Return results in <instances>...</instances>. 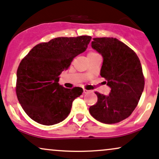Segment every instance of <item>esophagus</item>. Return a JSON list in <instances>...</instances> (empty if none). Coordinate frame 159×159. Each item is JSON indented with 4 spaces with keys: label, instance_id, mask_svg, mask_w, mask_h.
I'll use <instances>...</instances> for the list:
<instances>
[{
    "label": "esophagus",
    "instance_id": "obj_1",
    "mask_svg": "<svg viewBox=\"0 0 159 159\" xmlns=\"http://www.w3.org/2000/svg\"><path fill=\"white\" fill-rule=\"evenodd\" d=\"M89 92V90H85V89H84V90H83V93H87Z\"/></svg>",
    "mask_w": 159,
    "mask_h": 159
}]
</instances>
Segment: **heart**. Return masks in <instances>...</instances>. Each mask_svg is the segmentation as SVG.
Wrapping results in <instances>:
<instances>
[{
    "mask_svg": "<svg viewBox=\"0 0 159 159\" xmlns=\"http://www.w3.org/2000/svg\"><path fill=\"white\" fill-rule=\"evenodd\" d=\"M96 54V52H90L87 53V56L92 55V54Z\"/></svg>",
    "mask_w": 159,
    "mask_h": 159,
    "instance_id": "obj_1",
    "label": "heart"
}]
</instances>
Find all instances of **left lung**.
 Here are the masks:
<instances>
[{
    "label": "left lung",
    "instance_id": "1",
    "mask_svg": "<svg viewBox=\"0 0 159 159\" xmlns=\"http://www.w3.org/2000/svg\"><path fill=\"white\" fill-rule=\"evenodd\" d=\"M92 48L103 57L100 75L111 92L108 96L95 93L98 101L90 107V114L101 123H119L132 114L143 93L145 81L140 60L116 38H94Z\"/></svg>",
    "mask_w": 159,
    "mask_h": 159
}]
</instances>
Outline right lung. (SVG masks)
<instances>
[{"label": "right lung", "instance_id": "add662e5", "mask_svg": "<svg viewBox=\"0 0 159 159\" xmlns=\"http://www.w3.org/2000/svg\"><path fill=\"white\" fill-rule=\"evenodd\" d=\"M92 37H57L34 46L18 67L16 92L30 118L52 125L68 116L72 102L83 93L81 87L60 85L59 75L74 57L87 49Z\"/></svg>", "mask_w": 159, "mask_h": 159}]
</instances>
